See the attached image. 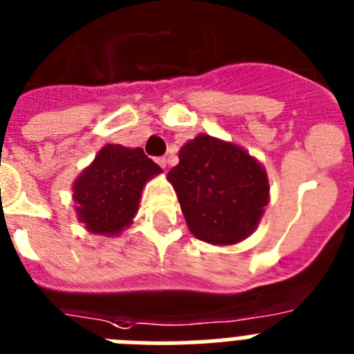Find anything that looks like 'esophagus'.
I'll return each mask as SVG.
<instances>
[{
	"instance_id": "esophagus-1",
	"label": "esophagus",
	"mask_w": 354,
	"mask_h": 354,
	"mask_svg": "<svg viewBox=\"0 0 354 354\" xmlns=\"http://www.w3.org/2000/svg\"><path fill=\"white\" fill-rule=\"evenodd\" d=\"M156 162L160 163V167H162V169H167V158H165V156L158 158V160H156Z\"/></svg>"
}]
</instances>
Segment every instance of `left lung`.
<instances>
[{
    "instance_id": "8db88e82",
    "label": "left lung",
    "mask_w": 354,
    "mask_h": 354,
    "mask_svg": "<svg viewBox=\"0 0 354 354\" xmlns=\"http://www.w3.org/2000/svg\"><path fill=\"white\" fill-rule=\"evenodd\" d=\"M167 172L192 236L230 246L254 232L270 201L266 169L241 145L198 135Z\"/></svg>"
}]
</instances>
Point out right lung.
<instances>
[{"instance_id": "1", "label": "right lung", "mask_w": 354, "mask_h": 354, "mask_svg": "<svg viewBox=\"0 0 354 354\" xmlns=\"http://www.w3.org/2000/svg\"><path fill=\"white\" fill-rule=\"evenodd\" d=\"M162 172L140 147L104 145L71 187L77 219L91 234L120 236L138 212L144 185Z\"/></svg>"}]
</instances>
